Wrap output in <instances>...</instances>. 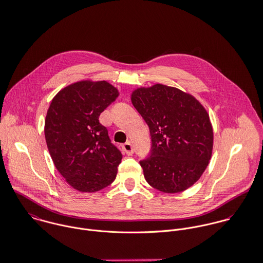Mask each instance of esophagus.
I'll use <instances>...</instances> for the list:
<instances>
[{
	"label": "esophagus",
	"instance_id": "1",
	"mask_svg": "<svg viewBox=\"0 0 263 263\" xmlns=\"http://www.w3.org/2000/svg\"><path fill=\"white\" fill-rule=\"evenodd\" d=\"M123 150L124 152L127 154V155H133L134 154V149H133V146H132V143L129 141H127L124 145H123Z\"/></svg>",
	"mask_w": 263,
	"mask_h": 263
}]
</instances>
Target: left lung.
<instances>
[{
    "instance_id": "obj_1",
    "label": "left lung",
    "mask_w": 263,
    "mask_h": 263,
    "mask_svg": "<svg viewBox=\"0 0 263 263\" xmlns=\"http://www.w3.org/2000/svg\"><path fill=\"white\" fill-rule=\"evenodd\" d=\"M132 103L150 129L151 153L140 161L148 183L171 194L192 186L212 155L206 109L192 95L160 84L135 89Z\"/></svg>"
}]
</instances>
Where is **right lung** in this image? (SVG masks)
Here are the masks:
<instances>
[{"label":"right lung","instance_id":"add662e5","mask_svg":"<svg viewBox=\"0 0 263 263\" xmlns=\"http://www.w3.org/2000/svg\"><path fill=\"white\" fill-rule=\"evenodd\" d=\"M118 95L105 81H82L62 88L48 109L49 153L60 175L80 192L100 191L116 177L122 155L99 116Z\"/></svg>","mask_w":263,"mask_h":263}]
</instances>
